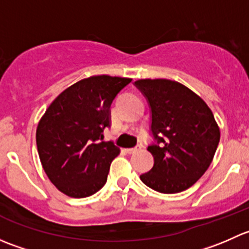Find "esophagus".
<instances>
[{"label":"esophagus","mask_w":249,"mask_h":249,"mask_svg":"<svg viewBox=\"0 0 249 249\" xmlns=\"http://www.w3.org/2000/svg\"><path fill=\"white\" fill-rule=\"evenodd\" d=\"M141 149H142V145H141V144H137L136 147H134V148H127V149H126V153H127V154H134V153L140 152Z\"/></svg>","instance_id":"1"}]
</instances>
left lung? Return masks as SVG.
Returning <instances> with one entry per match:
<instances>
[{
    "label": "left lung",
    "mask_w": 249,
    "mask_h": 249,
    "mask_svg": "<svg viewBox=\"0 0 249 249\" xmlns=\"http://www.w3.org/2000/svg\"><path fill=\"white\" fill-rule=\"evenodd\" d=\"M137 89L152 113L154 158L149 172L140 176L147 187L164 194L188 189L206 172L219 143L212 110L195 92L170 79H140Z\"/></svg>",
    "instance_id": "left-lung-1"
}]
</instances>
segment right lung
Here are the masks:
<instances>
[{
    "instance_id": "add662e5",
    "label": "right lung",
    "mask_w": 249,
    "mask_h": 249,
    "mask_svg": "<svg viewBox=\"0 0 249 249\" xmlns=\"http://www.w3.org/2000/svg\"><path fill=\"white\" fill-rule=\"evenodd\" d=\"M130 78L94 76L61 92L39 120L37 150L50 182L71 197H88L107 182L110 162L119 154L105 142L109 108Z\"/></svg>"
}]
</instances>
